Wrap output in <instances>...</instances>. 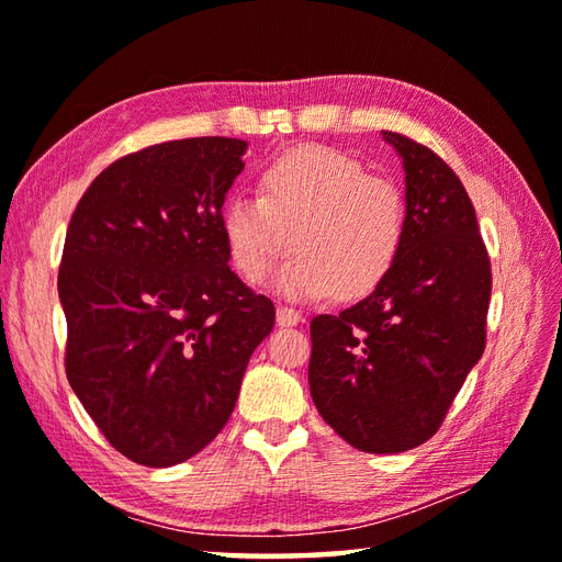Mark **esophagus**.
Wrapping results in <instances>:
<instances>
[{
	"mask_svg": "<svg viewBox=\"0 0 562 562\" xmlns=\"http://www.w3.org/2000/svg\"><path fill=\"white\" fill-rule=\"evenodd\" d=\"M304 316L290 306H278V326H296L302 324Z\"/></svg>",
	"mask_w": 562,
	"mask_h": 562,
	"instance_id": "34e87169",
	"label": "esophagus"
}]
</instances>
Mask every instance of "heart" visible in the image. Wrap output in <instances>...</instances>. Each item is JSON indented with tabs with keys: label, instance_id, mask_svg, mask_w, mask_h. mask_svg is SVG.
Instances as JSON below:
<instances>
[{
	"label": "heart",
	"instance_id": "obj_1",
	"mask_svg": "<svg viewBox=\"0 0 562 562\" xmlns=\"http://www.w3.org/2000/svg\"><path fill=\"white\" fill-rule=\"evenodd\" d=\"M405 195L386 176L328 147H300L266 166L258 193H236L222 224L229 254L248 282L278 258L274 290L292 300L372 292L396 262L405 238Z\"/></svg>",
	"mask_w": 562,
	"mask_h": 562
}]
</instances>
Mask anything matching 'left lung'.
Returning a JSON list of instances; mask_svg holds the SVG:
<instances>
[{"instance_id":"8db88e82","label":"left lung","mask_w":562,"mask_h":562,"mask_svg":"<svg viewBox=\"0 0 562 562\" xmlns=\"http://www.w3.org/2000/svg\"><path fill=\"white\" fill-rule=\"evenodd\" d=\"M381 135L403 159V248L362 302L312 318L308 386L348 445L398 453L437 432L481 360L493 274L459 176L420 142Z\"/></svg>"}]
</instances>
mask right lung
I'll return each mask as SVG.
<instances>
[{
  "label": "right lung",
  "mask_w": 562,
  "mask_h": 562,
  "mask_svg": "<svg viewBox=\"0 0 562 562\" xmlns=\"http://www.w3.org/2000/svg\"><path fill=\"white\" fill-rule=\"evenodd\" d=\"M244 139L161 142L103 169L57 272L65 372L130 461L166 469L222 432L274 306L229 268L222 205Z\"/></svg>",
  "instance_id": "obj_1"
}]
</instances>
